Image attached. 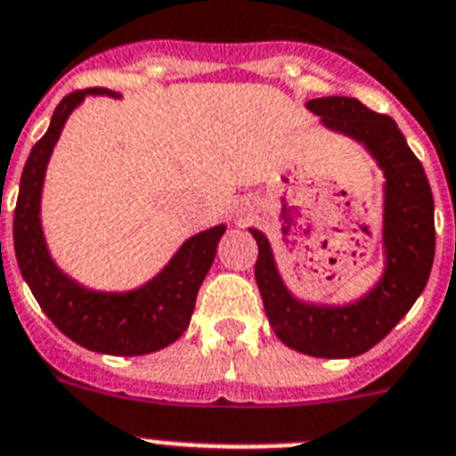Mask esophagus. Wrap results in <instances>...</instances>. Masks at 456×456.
Returning <instances> with one entry per match:
<instances>
[{
    "label": "esophagus",
    "instance_id": "34e87169",
    "mask_svg": "<svg viewBox=\"0 0 456 456\" xmlns=\"http://www.w3.org/2000/svg\"><path fill=\"white\" fill-rule=\"evenodd\" d=\"M248 215H250V212H248V210H241V212H240V215H237V219H240V221H241V219H244V216H248Z\"/></svg>",
    "mask_w": 456,
    "mask_h": 456
}]
</instances>
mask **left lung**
<instances>
[{
    "mask_svg": "<svg viewBox=\"0 0 456 456\" xmlns=\"http://www.w3.org/2000/svg\"><path fill=\"white\" fill-rule=\"evenodd\" d=\"M306 110L327 129L361 142L383 170V275L346 305L300 300L281 280L266 235L248 228L259 246L255 280L268 322L286 346L315 358H354L379 345L426 289L435 262V199L420 160L389 116L345 95L314 98Z\"/></svg>",
    "mask_w": 456,
    "mask_h": 456,
    "instance_id": "obj_1",
    "label": "left lung"
}]
</instances>
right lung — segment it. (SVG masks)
I'll list each match as a JSON object with an SVG mask.
<instances>
[{
	"instance_id": "add662e5",
	"label": "right lung",
	"mask_w": 456,
	"mask_h": 456,
	"mask_svg": "<svg viewBox=\"0 0 456 456\" xmlns=\"http://www.w3.org/2000/svg\"><path fill=\"white\" fill-rule=\"evenodd\" d=\"M86 95L120 98L111 89H85L64 95L45 136L26 159L17 194L12 240L24 281L51 322L85 349L110 355H145L183 336L192 318L199 286L216 255L225 224L185 240L150 281L132 290L86 289L51 257L42 231V188L53 147L76 107Z\"/></svg>"
}]
</instances>
